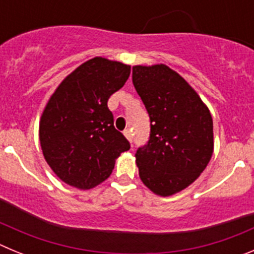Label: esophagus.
<instances>
[{"label":"esophagus","mask_w":254,"mask_h":254,"mask_svg":"<svg viewBox=\"0 0 254 254\" xmlns=\"http://www.w3.org/2000/svg\"><path fill=\"white\" fill-rule=\"evenodd\" d=\"M125 136H126V138H127V140L129 141V142H132V132L129 131V129H126V131H125Z\"/></svg>","instance_id":"34e87169"}]
</instances>
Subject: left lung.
I'll use <instances>...</instances> for the list:
<instances>
[{"label": "left lung", "mask_w": 254, "mask_h": 254, "mask_svg": "<svg viewBox=\"0 0 254 254\" xmlns=\"http://www.w3.org/2000/svg\"><path fill=\"white\" fill-rule=\"evenodd\" d=\"M132 82L150 117V138L136 151L138 174L154 193L172 196L207 167L212 117L185 78L165 64L133 66Z\"/></svg>", "instance_id": "left-lung-1"}]
</instances>
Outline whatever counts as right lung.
Listing matches in <instances>:
<instances>
[{"label": "right lung", "mask_w": 254, "mask_h": 254, "mask_svg": "<svg viewBox=\"0 0 254 254\" xmlns=\"http://www.w3.org/2000/svg\"><path fill=\"white\" fill-rule=\"evenodd\" d=\"M131 66L107 58L86 61L51 96L39 123L46 161L56 176L78 190L100 185L128 140L114 128L108 99L125 85Z\"/></svg>", "instance_id": "right-lung-1"}]
</instances>
